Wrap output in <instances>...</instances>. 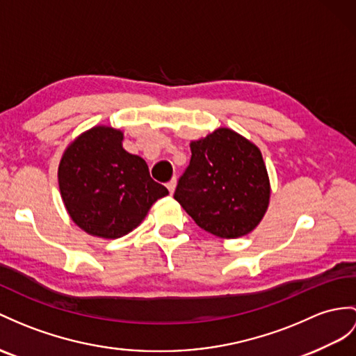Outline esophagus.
I'll return each instance as SVG.
<instances>
[{
    "label": "esophagus",
    "instance_id": "34e87169",
    "mask_svg": "<svg viewBox=\"0 0 356 356\" xmlns=\"http://www.w3.org/2000/svg\"><path fill=\"white\" fill-rule=\"evenodd\" d=\"M166 186H168L169 192H170V195H172V193H173V190H175V187H177V178H172Z\"/></svg>",
    "mask_w": 356,
    "mask_h": 356
}]
</instances>
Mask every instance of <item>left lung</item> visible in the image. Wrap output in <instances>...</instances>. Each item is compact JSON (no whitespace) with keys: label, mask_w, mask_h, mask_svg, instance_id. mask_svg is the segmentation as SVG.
I'll return each instance as SVG.
<instances>
[{"label":"left lung","mask_w":356,"mask_h":356,"mask_svg":"<svg viewBox=\"0 0 356 356\" xmlns=\"http://www.w3.org/2000/svg\"><path fill=\"white\" fill-rule=\"evenodd\" d=\"M192 159L173 197L197 227L222 238L252 231L270 197L263 155L254 143L219 128L190 143Z\"/></svg>","instance_id":"obj_1"}]
</instances>
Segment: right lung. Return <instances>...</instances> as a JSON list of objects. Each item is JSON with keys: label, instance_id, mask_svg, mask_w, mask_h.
<instances>
[{"label": "right lung", "instance_id": "1", "mask_svg": "<svg viewBox=\"0 0 356 356\" xmlns=\"http://www.w3.org/2000/svg\"><path fill=\"white\" fill-rule=\"evenodd\" d=\"M122 133L95 127L69 145L58 186L72 220L92 236L119 238L140 223L168 188L154 181L146 161L122 148Z\"/></svg>", "mask_w": 356, "mask_h": 356}]
</instances>
